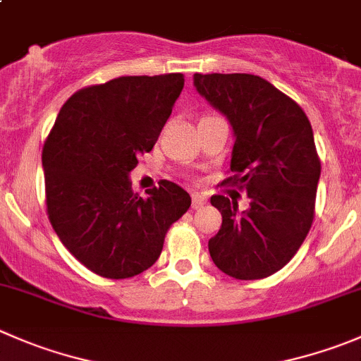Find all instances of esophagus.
Returning <instances> with one entry per match:
<instances>
[{"instance_id":"1","label":"esophagus","mask_w":361,"mask_h":361,"mask_svg":"<svg viewBox=\"0 0 361 361\" xmlns=\"http://www.w3.org/2000/svg\"><path fill=\"white\" fill-rule=\"evenodd\" d=\"M206 201H208V197H206L204 194H199V192L192 194V206H194L195 209L202 208V206L206 204Z\"/></svg>"}]
</instances>
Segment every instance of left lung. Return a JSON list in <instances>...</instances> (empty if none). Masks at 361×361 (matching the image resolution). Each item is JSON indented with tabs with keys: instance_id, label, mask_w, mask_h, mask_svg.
Listing matches in <instances>:
<instances>
[{
	"instance_id": "obj_1",
	"label": "left lung",
	"mask_w": 361,
	"mask_h": 361,
	"mask_svg": "<svg viewBox=\"0 0 361 361\" xmlns=\"http://www.w3.org/2000/svg\"><path fill=\"white\" fill-rule=\"evenodd\" d=\"M197 92L224 113L234 130L231 176L222 185L247 192L250 208L212 195L222 227L208 241L220 271L257 281L284 268L316 215L321 160L302 107L252 73H195Z\"/></svg>"
}]
</instances>
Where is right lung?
<instances>
[{"instance_id": "obj_1", "label": "right lung", "mask_w": 361, "mask_h": 361, "mask_svg": "<svg viewBox=\"0 0 361 361\" xmlns=\"http://www.w3.org/2000/svg\"><path fill=\"white\" fill-rule=\"evenodd\" d=\"M183 73L125 75L73 93L42 149L45 206L61 243L90 271L130 279L155 264L190 208L173 181L141 197L128 173L149 153L183 90Z\"/></svg>"}]
</instances>
